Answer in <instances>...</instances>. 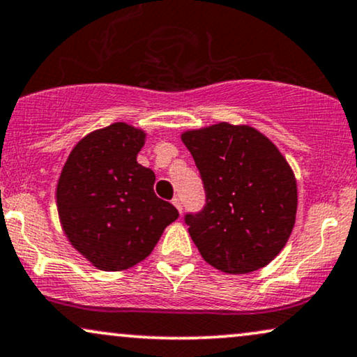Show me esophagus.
Segmentation results:
<instances>
[{
	"label": "esophagus",
	"instance_id": "obj_1",
	"mask_svg": "<svg viewBox=\"0 0 357 357\" xmlns=\"http://www.w3.org/2000/svg\"><path fill=\"white\" fill-rule=\"evenodd\" d=\"M171 202H173V204H174V207H176V209H178V211H179V214H181V212H183L181 199H179V197H173V201H171Z\"/></svg>",
	"mask_w": 357,
	"mask_h": 357
}]
</instances>
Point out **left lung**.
Instances as JSON below:
<instances>
[{"instance_id": "left-lung-1", "label": "left lung", "mask_w": 357, "mask_h": 357, "mask_svg": "<svg viewBox=\"0 0 357 357\" xmlns=\"http://www.w3.org/2000/svg\"><path fill=\"white\" fill-rule=\"evenodd\" d=\"M199 169L206 206L186 214L207 264L225 273L268 265L295 225V174L278 148L249 125L218 123L181 135Z\"/></svg>"}]
</instances>
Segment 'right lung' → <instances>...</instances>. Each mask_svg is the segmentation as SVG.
Masks as SVG:
<instances>
[{
  "mask_svg": "<svg viewBox=\"0 0 357 357\" xmlns=\"http://www.w3.org/2000/svg\"><path fill=\"white\" fill-rule=\"evenodd\" d=\"M143 130L123 121L84 137L57 181L64 234L93 267L120 272L145 260L178 209L153 191L155 173L137 161Z\"/></svg>",
  "mask_w": 357,
  "mask_h": 357,
  "instance_id": "right-lung-1",
  "label": "right lung"
}]
</instances>
